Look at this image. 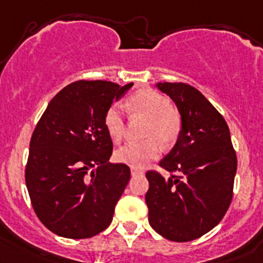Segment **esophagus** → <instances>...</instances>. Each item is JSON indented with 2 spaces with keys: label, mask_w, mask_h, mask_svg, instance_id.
<instances>
[{
  "label": "esophagus",
  "mask_w": 263,
  "mask_h": 263,
  "mask_svg": "<svg viewBox=\"0 0 263 263\" xmlns=\"http://www.w3.org/2000/svg\"><path fill=\"white\" fill-rule=\"evenodd\" d=\"M131 175L132 177H137V176H142L143 171H141V170H137V168H131Z\"/></svg>",
  "instance_id": "1"
}]
</instances>
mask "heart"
<instances>
[{"label":"heart","mask_w":263,"mask_h":263,"mask_svg":"<svg viewBox=\"0 0 263 263\" xmlns=\"http://www.w3.org/2000/svg\"><path fill=\"white\" fill-rule=\"evenodd\" d=\"M126 109L131 116L143 117L147 125L141 142H129L115 152V158L121 163L134 168H143L160 155V146L163 148L172 147L178 141L182 132V117L168 97L151 88H143L135 92L126 100ZM103 125L108 136L120 142L123 138L126 120L122 109L112 105L103 116Z\"/></svg>","instance_id":"obj_1"}]
</instances>
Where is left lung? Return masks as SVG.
<instances>
[{"label":"left lung","instance_id":"obj_1","mask_svg":"<svg viewBox=\"0 0 263 263\" xmlns=\"http://www.w3.org/2000/svg\"><path fill=\"white\" fill-rule=\"evenodd\" d=\"M182 117V132L160 161L170 172L147 171L148 222L175 242L196 239L217 226L233 196L237 156L222 115L198 89L182 82L158 83Z\"/></svg>","mask_w":263,"mask_h":263}]
</instances>
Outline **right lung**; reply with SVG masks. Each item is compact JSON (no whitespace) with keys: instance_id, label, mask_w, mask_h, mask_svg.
I'll return each instance as SVG.
<instances>
[{"instance_id":"1","label":"right lung","mask_w":263,"mask_h":263,"mask_svg":"<svg viewBox=\"0 0 263 263\" xmlns=\"http://www.w3.org/2000/svg\"><path fill=\"white\" fill-rule=\"evenodd\" d=\"M132 85L72 82L50 101L34 127L26 186L36 216L56 235L89 238L112 222L131 171L125 163L108 162L114 145L103 116Z\"/></svg>"}]
</instances>
